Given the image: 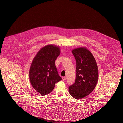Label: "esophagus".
Returning a JSON list of instances; mask_svg holds the SVG:
<instances>
[{"label":"esophagus","mask_w":123,"mask_h":123,"mask_svg":"<svg viewBox=\"0 0 123 123\" xmlns=\"http://www.w3.org/2000/svg\"><path fill=\"white\" fill-rule=\"evenodd\" d=\"M66 79V78L65 76H63V77H62V79H63V80H65Z\"/></svg>","instance_id":"34e87169"}]
</instances>
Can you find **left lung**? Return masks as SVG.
Listing matches in <instances>:
<instances>
[{
    "label": "left lung",
    "instance_id": "left-lung-1",
    "mask_svg": "<svg viewBox=\"0 0 123 123\" xmlns=\"http://www.w3.org/2000/svg\"><path fill=\"white\" fill-rule=\"evenodd\" d=\"M76 60V77L74 83L69 87L70 95L81 99L90 94L98 80V69L93 54L84 47L72 50Z\"/></svg>",
    "mask_w": 123,
    "mask_h": 123
}]
</instances>
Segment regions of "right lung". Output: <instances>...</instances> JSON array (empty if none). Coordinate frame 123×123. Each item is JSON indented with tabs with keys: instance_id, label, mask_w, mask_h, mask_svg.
Listing matches in <instances>:
<instances>
[{
	"instance_id": "1",
	"label": "right lung",
	"mask_w": 123,
	"mask_h": 123,
	"mask_svg": "<svg viewBox=\"0 0 123 123\" xmlns=\"http://www.w3.org/2000/svg\"><path fill=\"white\" fill-rule=\"evenodd\" d=\"M60 53L59 47L48 45L40 49L32 62L30 82L33 88L42 95L51 93L55 83L62 80L55 64Z\"/></svg>"
}]
</instances>
